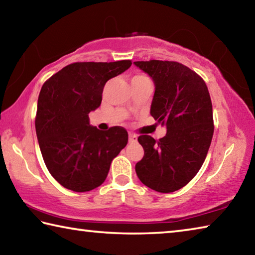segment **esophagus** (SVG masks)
<instances>
[{"label": "esophagus", "instance_id": "1", "mask_svg": "<svg viewBox=\"0 0 255 255\" xmlns=\"http://www.w3.org/2000/svg\"><path fill=\"white\" fill-rule=\"evenodd\" d=\"M137 141V136L135 133L129 132V143H136Z\"/></svg>", "mask_w": 255, "mask_h": 255}]
</instances>
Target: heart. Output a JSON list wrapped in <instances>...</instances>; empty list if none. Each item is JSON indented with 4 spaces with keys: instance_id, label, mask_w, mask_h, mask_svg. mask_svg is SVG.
Returning a JSON list of instances; mask_svg holds the SVG:
<instances>
[{
    "instance_id": "b5f03b06",
    "label": "heart",
    "mask_w": 255,
    "mask_h": 255,
    "mask_svg": "<svg viewBox=\"0 0 255 255\" xmlns=\"http://www.w3.org/2000/svg\"><path fill=\"white\" fill-rule=\"evenodd\" d=\"M144 80H148V77L144 74H136L131 77V83H136V82L144 81Z\"/></svg>"
}]
</instances>
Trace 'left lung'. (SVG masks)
Instances as JSON below:
<instances>
[{
    "label": "left lung",
    "mask_w": 255,
    "mask_h": 255,
    "mask_svg": "<svg viewBox=\"0 0 255 255\" xmlns=\"http://www.w3.org/2000/svg\"><path fill=\"white\" fill-rule=\"evenodd\" d=\"M152 77L155 93L150 115L166 126L155 140L138 137L144 156L136 164L137 176L157 192L183 188L200 170L214 133L213 105L205 81L183 64L152 59L133 62Z\"/></svg>",
    "instance_id": "left-lung-1"
}]
</instances>
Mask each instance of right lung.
Listing matches in <instances>:
<instances>
[{
  "label": "right lung",
  "mask_w": 255,
  "mask_h": 255,
  "mask_svg": "<svg viewBox=\"0 0 255 255\" xmlns=\"http://www.w3.org/2000/svg\"><path fill=\"white\" fill-rule=\"evenodd\" d=\"M130 65L131 60L73 63L42 85L34 122L38 143L49 173L64 188L75 192L98 188L127 145L126 129L99 130L90 125L89 114L100 107L107 82Z\"/></svg>",
  "instance_id": "right-lung-1"
}]
</instances>
